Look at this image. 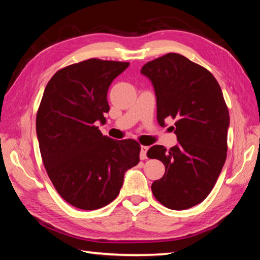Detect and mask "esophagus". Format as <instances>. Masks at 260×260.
Wrapping results in <instances>:
<instances>
[{
	"label": "esophagus",
	"instance_id": "34e87169",
	"mask_svg": "<svg viewBox=\"0 0 260 260\" xmlns=\"http://www.w3.org/2000/svg\"><path fill=\"white\" fill-rule=\"evenodd\" d=\"M147 151H148V147H147V146H142V147H141V154H140L141 159L147 158V155H146Z\"/></svg>",
	"mask_w": 260,
	"mask_h": 260
}]
</instances>
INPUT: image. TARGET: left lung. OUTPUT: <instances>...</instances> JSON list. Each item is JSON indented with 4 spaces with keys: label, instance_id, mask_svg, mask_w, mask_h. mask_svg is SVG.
I'll list each match as a JSON object with an SVG mask.
<instances>
[{
    "label": "left lung",
    "instance_id": "obj_1",
    "mask_svg": "<svg viewBox=\"0 0 260 260\" xmlns=\"http://www.w3.org/2000/svg\"><path fill=\"white\" fill-rule=\"evenodd\" d=\"M141 74L154 87L158 124L175 119L179 142L169 151L154 145L147 152L165 167L153 194L169 209L194 207L213 189L227 157L230 118L221 88L209 70L179 53L152 60Z\"/></svg>",
    "mask_w": 260,
    "mask_h": 260
}]
</instances>
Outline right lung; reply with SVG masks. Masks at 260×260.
<instances>
[{
    "label": "right lung",
    "instance_id": "add662e5",
    "mask_svg": "<svg viewBox=\"0 0 260 260\" xmlns=\"http://www.w3.org/2000/svg\"><path fill=\"white\" fill-rule=\"evenodd\" d=\"M128 62L88 59L57 71L49 80L37 114L41 157L63 200L82 210L107 206L118 196L124 174L140 162L135 140L104 136L107 91Z\"/></svg>",
    "mask_w": 260,
    "mask_h": 260
}]
</instances>
